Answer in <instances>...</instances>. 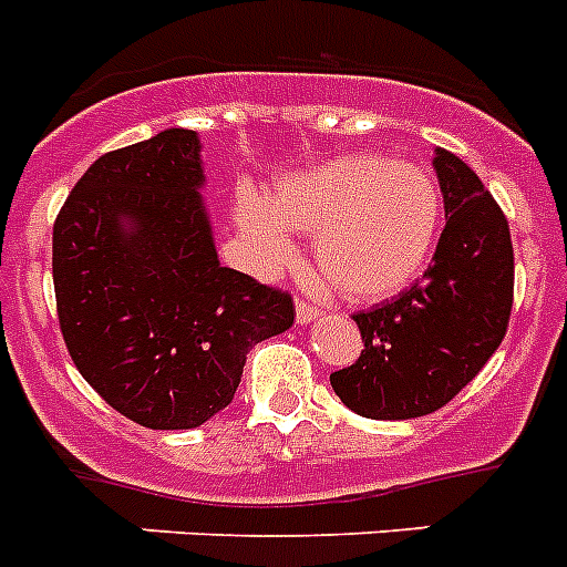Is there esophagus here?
I'll return each instance as SVG.
<instances>
[{
	"label": "esophagus",
	"instance_id": "esophagus-1",
	"mask_svg": "<svg viewBox=\"0 0 567 567\" xmlns=\"http://www.w3.org/2000/svg\"><path fill=\"white\" fill-rule=\"evenodd\" d=\"M319 317H322V311H319L317 305H311V302H308V299H302V297L297 299V322L299 324L317 322Z\"/></svg>",
	"mask_w": 567,
	"mask_h": 567
}]
</instances>
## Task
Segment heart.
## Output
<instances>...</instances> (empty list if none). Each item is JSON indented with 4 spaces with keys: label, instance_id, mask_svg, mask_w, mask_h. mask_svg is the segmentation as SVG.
Segmentation results:
<instances>
[{
    "label": "heart",
    "instance_id": "b5f03b06",
    "mask_svg": "<svg viewBox=\"0 0 567 567\" xmlns=\"http://www.w3.org/2000/svg\"><path fill=\"white\" fill-rule=\"evenodd\" d=\"M236 219L265 262L293 254L288 234L313 236V265L357 302L396 297L425 270L442 230V190L425 165L342 154L288 174L265 202L243 199Z\"/></svg>",
    "mask_w": 567,
    "mask_h": 567
}]
</instances>
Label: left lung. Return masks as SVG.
<instances>
[{"label":"left lung","mask_w":567,"mask_h":567,"mask_svg":"<svg viewBox=\"0 0 567 567\" xmlns=\"http://www.w3.org/2000/svg\"><path fill=\"white\" fill-rule=\"evenodd\" d=\"M445 228L422 279L353 313L362 353L331 373L339 400L368 420L440 411L482 371L508 331L514 245L508 219L480 176L436 151Z\"/></svg>","instance_id":"1"}]
</instances>
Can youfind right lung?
<instances>
[{
	"instance_id": "obj_1",
	"label": "right lung",
	"mask_w": 567,
	"mask_h": 567,
	"mask_svg": "<svg viewBox=\"0 0 567 567\" xmlns=\"http://www.w3.org/2000/svg\"><path fill=\"white\" fill-rule=\"evenodd\" d=\"M199 185V140L171 127L100 156L53 223L73 365L113 411L154 431L230 405L250 348L293 324L288 290L219 265Z\"/></svg>"
}]
</instances>
